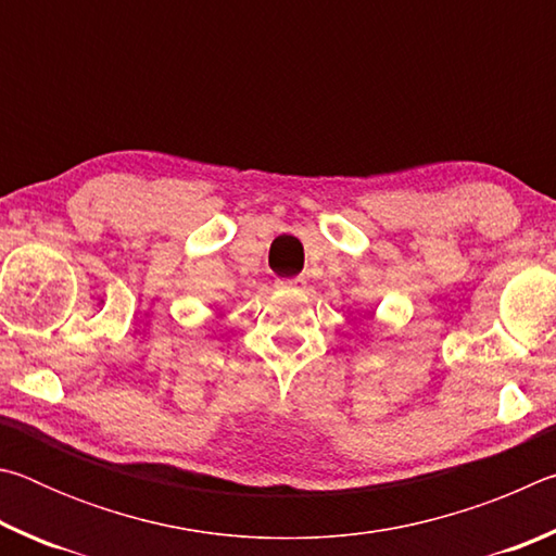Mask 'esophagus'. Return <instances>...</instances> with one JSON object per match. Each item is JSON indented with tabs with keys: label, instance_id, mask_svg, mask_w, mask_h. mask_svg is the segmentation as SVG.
<instances>
[{
	"label": "esophagus",
	"instance_id": "1",
	"mask_svg": "<svg viewBox=\"0 0 556 556\" xmlns=\"http://www.w3.org/2000/svg\"><path fill=\"white\" fill-rule=\"evenodd\" d=\"M279 289H287V291H304L306 289V279L304 277H296V279H285L277 285Z\"/></svg>",
	"mask_w": 556,
	"mask_h": 556
}]
</instances>
